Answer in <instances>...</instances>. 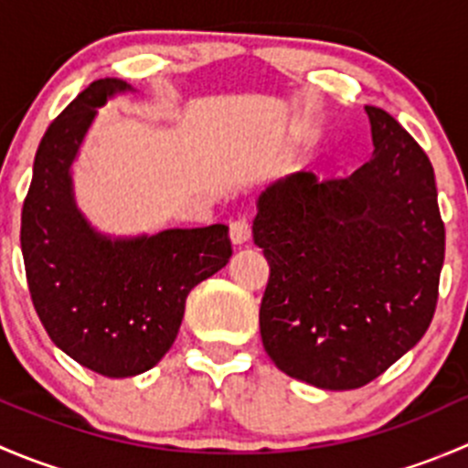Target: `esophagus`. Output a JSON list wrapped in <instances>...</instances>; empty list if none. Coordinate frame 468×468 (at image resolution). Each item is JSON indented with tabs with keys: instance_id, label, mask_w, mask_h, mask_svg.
<instances>
[{
	"instance_id": "esophagus-1",
	"label": "esophagus",
	"mask_w": 468,
	"mask_h": 468,
	"mask_svg": "<svg viewBox=\"0 0 468 468\" xmlns=\"http://www.w3.org/2000/svg\"><path fill=\"white\" fill-rule=\"evenodd\" d=\"M230 239H233V244H244L249 242V238H251V224H249L247 219H233L230 221Z\"/></svg>"
}]
</instances>
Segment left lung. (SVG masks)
I'll use <instances>...</instances> for the list:
<instances>
[{"instance_id": "left-lung-1", "label": "left lung", "mask_w": 468, "mask_h": 468, "mask_svg": "<svg viewBox=\"0 0 468 468\" xmlns=\"http://www.w3.org/2000/svg\"><path fill=\"white\" fill-rule=\"evenodd\" d=\"M374 155L346 178L299 172L258 199L267 256L261 335L273 365L322 389H357L426 335L446 230L426 151L367 106Z\"/></svg>"}]
</instances>
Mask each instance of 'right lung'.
<instances>
[{
	"label": "right lung",
	"mask_w": 468,
	"mask_h": 468,
	"mask_svg": "<svg viewBox=\"0 0 468 468\" xmlns=\"http://www.w3.org/2000/svg\"><path fill=\"white\" fill-rule=\"evenodd\" d=\"M129 88L122 79L92 81L51 122L33 160L20 230L33 308L47 335L108 378L158 365L176 339L192 287L233 256L224 224L108 239L77 210L69 165L97 108Z\"/></svg>",
	"instance_id": "obj_1"
}]
</instances>
